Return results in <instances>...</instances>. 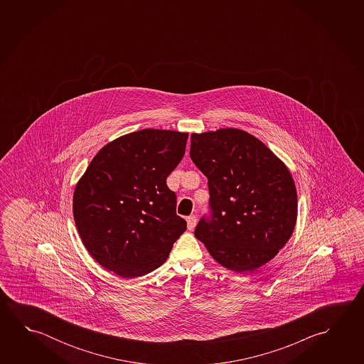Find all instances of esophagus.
Masks as SVG:
<instances>
[{"label": "esophagus", "instance_id": "34e87169", "mask_svg": "<svg viewBox=\"0 0 364 364\" xmlns=\"http://www.w3.org/2000/svg\"><path fill=\"white\" fill-rule=\"evenodd\" d=\"M186 220H188V228L189 230H194V227L197 225V217L196 215H189Z\"/></svg>", "mask_w": 364, "mask_h": 364}]
</instances>
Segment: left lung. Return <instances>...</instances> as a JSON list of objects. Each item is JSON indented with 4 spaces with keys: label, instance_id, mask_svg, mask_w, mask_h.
Listing matches in <instances>:
<instances>
[{
    "label": "left lung",
    "instance_id": "1",
    "mask_svg": "<svg viewBox=\"0 0 364 364\" xmlns=\"http://www.w3.org/2000/svg\"><path fill=\"white\" fill-rule=\"evenodd\" d=\"M191 159L208 179L209 213L194 235L220 265L252 272L279 252L297 220L286 165L257 138L227 128L193 133Z\"/></svg>",
    "mask_w": 364,
    "mask_h": 364
}]
</instances>
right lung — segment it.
Returning a JSON list of instances; mask_svg holds the SVG:
<instances>
[{"label":"right lung","instance_id":"obj_1","mask_svg":"<svg viewBox=\"0 0 364 364\" xmlns=\"http://www.w3.org/2000/svg\"><path fill=\"white\" fill-rule=\"evenodd\" d=\"M188 133L142 129L104 146L73 194V217L91 257L123 278L165 262L186 230L167 176L184 157Z\"/></svg>","mask_w":364,"mask_h":364}]
</instances>
